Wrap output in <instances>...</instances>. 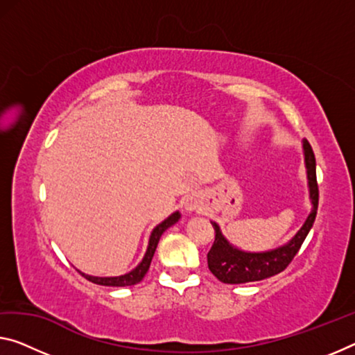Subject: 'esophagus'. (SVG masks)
Instances as JSON below:
<instances>
[{"label":"esophagus","instance_id":"obj_1","mask_svg":"<svg viewBox=\"0 0 355 355\" xmlns=\"http://www.w3.org/2000/svg\"><path fill=\"white\" fill-rule=\"evenodd\" d=\"M185 209L187 211H196L200 209V201L195 198V196H190L187 200V203H185Z\"/></svg>","mask_w":355,"mask_h":355}]
</instances>
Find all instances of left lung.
Here are the masks:
<instances>
[{
	"label": "left lung",
	"mask_w": 355,
	"mask_h": 355,
	"mask_svg": "<svg viewBox=\"0 0 355 355\" xmlns=\"http://www.w3.org/2000/svg\"><path fill=\"white\" fill-rule=\"evenodd\" d=\"M304 162H306L308 170V184H309V196L313 201V211L308 216L304 225L300 232L288 241L286 246L268 250V252H244L228 244L225 238L222 236L220 228L216 222H211L214 227L216 238L208 252V266L209 271L217 279L225 282V284H243V282L261 281L266 277L275 276L277 272L284 271L291 261L295 257L302 248L304 238L313 227L318 214L319 205V187L318 178H315V157L313 147L304 139Z\"/></svg>",
	"instance_id": "left-lung-1"
}]
</instances>
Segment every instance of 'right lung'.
Returning a JSON list of instances; mask_svg holds the SVG:
<instances>
[{
	"instance_id": "add662e5",
	"label": "right lung",
	"mask_w": 355,
	"mask_h": 355,
	"mask_svg": "<svg viewBox=\"0 0 355 355\" xmlns=\"http://www.w3.org/2000/svg\"><path fill=\"white\" fill-rule=\"evenodd\" d=\"M179 217L181 214L179 212H174L170 217H168L166 220H163L162 223H159L154 228V232L150 234V239H149V246H147V252L144 255V259L141 263L136 266L133 271L127 272V275L123 276H116V277H96V276H89V275H84V272H80L87 281L94 282V284H100V286H111V287H125V286H133V284H138V282L143 279L146 276V272L149 271V266H150V261L152 257H154L155 254V249H157V244H159V239L163 234V232L166 230V228H170L173 223H176L179 220Z\"/></svg>"
}]
</instances>
